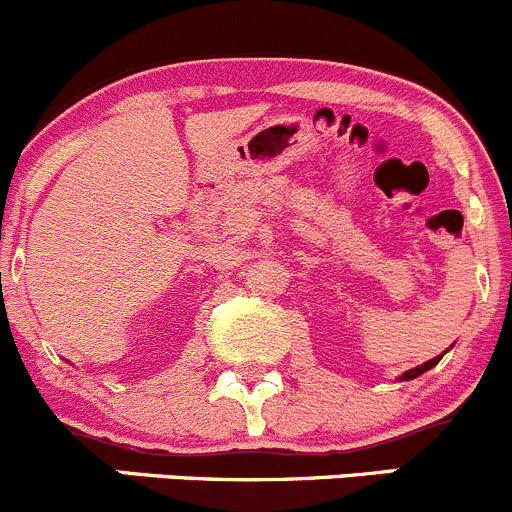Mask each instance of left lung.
<instances>
[{
  "label": "left lung",
  "instance_id": "8db88e82",
  "mask_svg": "<svg viewBox=\"0 0 512 512\" xmlns=\"http://www.w3.org/2000/svg\"><path fill=\"white\" fill-rule=\"evenodd\" d=\"M446 352H448V349H446ZM446 352H443V354H446ZM443 354L433 356V359H431V361H426V364L416 366V369H409V371H406V374H404V376H399V379H401V381H411V379H416V376H421V374H423V371L433 369V366H436V364H438V361H441V359H443Z\"/></svg>",
  "mask_w": 512,
  "mask_h": 512
}]
</instances>
